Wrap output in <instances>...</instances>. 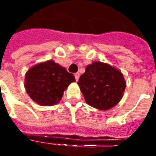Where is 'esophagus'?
I'll list each match as a JSON object with an SVG mask.
<instances>
[{"label":"esophagus","instance_id":"obj_1","mask_svg":"<svg viewBox=\"0 0 156 156\" xmlns=\"http://www.w3.org/2000/svg\"><path fill=\"white\" fill-rule=\"evenodd\" d=\"M79 76H80V74H79V73H76L74 74V77H75V79H76V81H78V78H79Z\"/></svg>","mask_w":156,"mask_h":156}]
</instances>
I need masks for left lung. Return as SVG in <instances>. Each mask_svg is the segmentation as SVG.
<instances>
[{
  "label": "left lung",
  "instance_id": "8db88e82",
  "mask_svg": "<svg viewBox=\"0 0 156 156\" xmlns=\"http://www.w3.org/2000/svg\"><path fill=\"white\" fill-rule=\"evenodd\" d=\"M78 84L88 105L108 110L121 100L126 82L119 69L101 62H94L87 66Z\"/></svg>",
  "mask_w": 156,
  "mask_h": 156
}]
</instances>
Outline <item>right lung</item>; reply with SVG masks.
Wrapping results in <instances>:
<instances>
[{
	"instance_id": "add662e5",
	"label": "right lung",
	"mask_w": 156,
	"mask_h": 156,
	"mask_svg": "<svg viewBox=\"0 0 156 156\" xmlns=\"http://www.w3.org/2000/svg\"><path fill=\"white\" fill-rule=\"evenodd\" d=\"M75 82L73 74L52 60L33 66L27 72L25 88L32 100L41 106L57 105L68 85Z\"/></svg>"
}]
</instances>
